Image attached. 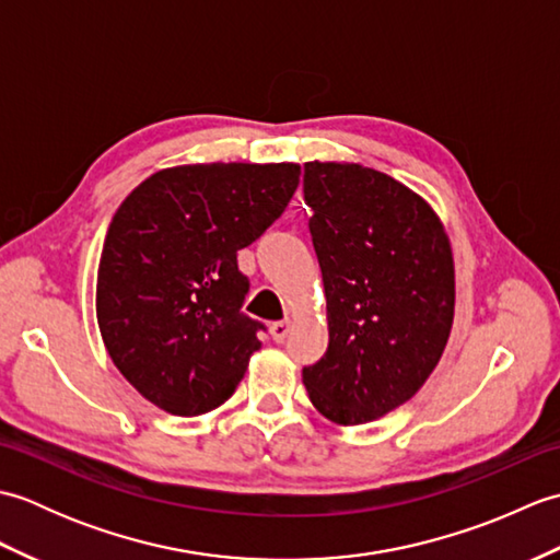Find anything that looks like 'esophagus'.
<instances>
[{
  "label": "esophagus",
  "instance_id": "1",
  "mask_svg": "<svg viewBox=\"0 0 560 560\" xmlns=\"http://www.w3.org/2000/svg\"><path fill=\"white\" fill-rule=\"evenodd\" d=\"M289 329H291V323H289V319H279V323H271V327H269V331H271V339L277 341V343H281L283 339L289 337Z\"/></svg>",
  "mask_w": 560,
  "mask_h": 560
}]
</instances>
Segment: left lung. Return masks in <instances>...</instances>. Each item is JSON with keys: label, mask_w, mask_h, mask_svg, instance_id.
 Segmentation results:
<instances>
[{"label": "left lung", "mask_w": 560, "mask_h": 560, "mask_svg": "<svg viewBox=\"0 0 560 560\" xmlns=\"http://www.w3.org/2000/svg\"><path fill=\"white\" fill-rule=\"evenodd\" d=\"M307 223L323 269L329 347L303 385L329 421H375L433 373L455 315L443 223L395 177L359 163L303 165Z\"/></svg>", "instance_id": "1"}]
</instances>
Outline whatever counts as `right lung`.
Masks as SVG:
<instances>
[{"instance_id":"1","label":"right lung","mask_w":560,"mask_h":560,"mask_svg":"<svg viewBox=\"0 0 560 560\" xmlns=\"http://www.w3.org/2000/svg\"><path fill=\"white\" fill-rule=\"evenodd\" d=\"M299 163H209L147 177L105 235L96 313L113 363L141 397L175 416L221 407L265 325L241 307L237 249L277 221Z\"/></svg>"}]
</instances>
